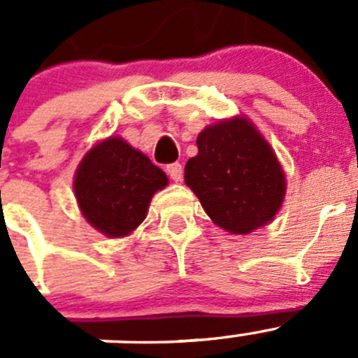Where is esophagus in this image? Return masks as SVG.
<instances>
[{
  "mask_svg": "<svg viewBox=\"0 0 358 358\" xmlns=\"http://www.w3.org/2000/svg\"><path fill=\"white\" fill-rule=\"evenodd\" d=\"M166 171H168V175L171 176L175 182H180L183 176V168H182V164L175 162V164H169L168 168H166Z\"/></svg>",
  "mask_w": 358,
  "mask_h": 358,
  "instance_id": "34e87169",
  "label": "esophagus"
}]
</instances>
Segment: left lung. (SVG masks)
I'll list each match as a JSON object with an SVG mask.
<instances>
[{
  "instance_id": "obj_1",
  "label": "left lung",
  "mask_w": 358,
  "mask_h": 358,
  "mask_svg": "<svg viewBox=\"0 0 358 358\" xmlns=\"http://www.w3.org/2000/svg\"><path fill=\"white\" fill-rule=\"evenodd\" d=\"M185 183L219 228L247 235L268 224L285 201L286 178L272 146L243 116L206 127Z\"/></svg>"
}]
</instances>
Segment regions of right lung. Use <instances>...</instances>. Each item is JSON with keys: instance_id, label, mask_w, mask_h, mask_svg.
Returning a JSON list of instances; mask_svg holds the SVG:
<instances>
[{"instance_id": "1", "label": "right lung", "mask_w": 358, "mask_h": 358, "mask_svg": "<svg viewBox=\"0 0 358 358\" xmlns=\"http://www.w3.org/2000/svg\"><path fill=\"white\" fill-rule=\"evenodd\" d=\"M168 176L122 138L96 143L78 166L73 190L85 219L109 238L127 236L146 219Z\"/></svg>"}]
</instances>
